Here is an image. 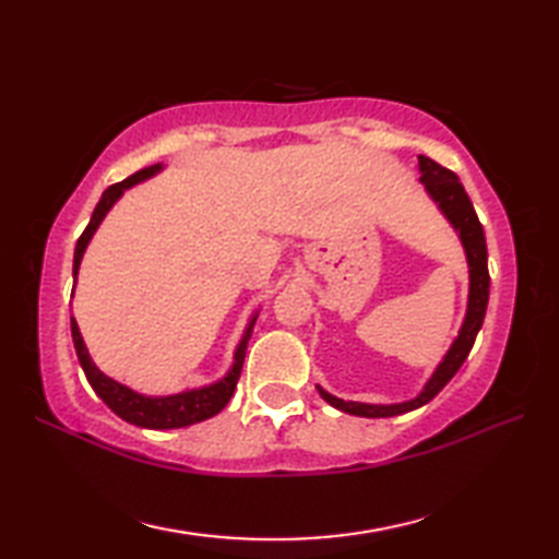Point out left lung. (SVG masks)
Returning <instances> with one entry per match:
<instances>
[{
	"label": "left lung",
	"mask_w": 559,
	"mask_h": 559,
	"mask_svg": "<svg viewBox=\"0 0 559 559\" xmlns=\"http://www.w3.org/2000/svg\"><path fill=\"white\" fill-rule=\"evenodd\" d=\"M418 170H420V185L425 187L427 197L435 201L439 213H442L451 228H454V233L461 240L463 252H466V264H468L466 314H463L459 336L451 341L444 358L439 360L435 372L430 374V379H427L418 396L401 403H362V401H343L334 394H329L326 389L317 386L319 396H322L326 403H331V406L343 413L360 415V418H394V415L408 413L425 406V403H430L439 391L449 384V379L459 372V367L466 362L473 343H476V336L483 326L485 310H488V298H490L488 247H485V233L476 216V209H473L466 189H463V185L459 182V177L451 170L442 168V165L427 156H418Z\"/></svg>",
	"instance_id": "1"
}]
</instances>
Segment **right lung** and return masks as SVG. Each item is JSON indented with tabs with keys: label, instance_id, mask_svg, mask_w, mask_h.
Listing matches in <instances>:
<instances>
[{
	"label": "right lung",
	"instance_id": "right-lung-1",
	"mask_svg": "<svg viewBox=\"0 0 559 559\" xmlns=\"http://www.w3.org/2000/svg\"><path fill=\"white\" fill-rule=\"evenodd\" d=\"M163 168H165L163 163L151 165V168L139 170L132 177H127V180L105 189L96 211H93L91 223L86 225V230L81 233L76 249H74V286H76L79 269H81V259H83V254H86L93 235H96V230L100 228V223L105 221V216H108L110 209L122 199L127 189H132L141 182L151 180V177H156L158 173H163ZM71 295H74V293H71ZM257 317H259V312L249 317L242 336L235 346L233 365L228 367V372H225L221 379H216V382H211V384L194 386V389H182V391H177V394H165V396L141 394V391H134L132 386H127L122 382H117V379L105 374L100 367L91 360V353L86 348V343H83V336H81L74 317H71V338H74L79 362L83 367V374H86V379H88V384L93 386V391H96V394L103 399L105 406H108L115 415H120L122 420L132 423L136 427H146V430H175V427H187V425H194V423H201V420H209L216 413H221L225 406H228L230 396L235 394L237 379H240V372H242L247 343H249V338H252Z\"/></svg>",
	"mask_w": 559,
	"mask_h": 559
}]
</instances>
